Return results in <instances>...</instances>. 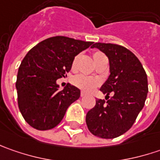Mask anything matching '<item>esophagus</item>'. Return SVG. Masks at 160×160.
Returning <instances> with one entry per match:
<instances>
[{"label":"esophagus","mask_w":160,"mask_h":160,"mask_svg":"<svg viewBox=\"0 0 160 160\" xmlns=\"http://www.w3.org/2000/svg\"><path fill=\"white\" fill-rule=\"evenodd\" d=\"M80 95H81V97H84V96H86L87 94L84 92H81V93H80Z\"/></svg>","instance_id":"obj_1"}]
</instances>
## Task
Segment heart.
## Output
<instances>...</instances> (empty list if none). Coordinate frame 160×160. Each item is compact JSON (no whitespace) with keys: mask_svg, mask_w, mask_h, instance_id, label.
Instances as JSON below:
<instances>
[{"mask_svg":"<svg viewBox=\"0 0 160 160\" xmlns=\"http://www.w3.org/2000/svg\"><path fill=\"white\" fill-rule=\"evenodd\" d=\"M103 57H106V56L102 52H96L93 53V59H94L95 63H97ZM77 58H78V56H76L75 58L73 59V63H72L73 68H75V66H76ZM71 82L75 86H77V88L83 90L84 92H92V90L95 89L96 87L99 86L102 83V81L99 77H91V76H87L84 74H79V75L75 76L72 78Z\"/></svg>","mask_w":160,"mask_h":160,"instance_id":"b5f03b06","label":"heart"}]
</instances>
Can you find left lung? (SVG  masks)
Segmentation results:
<instances>
[{"label":"left lung","instance_id":"1","mask_svg":"<svg viewBox=\"0 0 160 160\" xmlns=\"http://www.w3.org/2000/svg\"><path fill=\"white\" fill-rule=\"evenodd\" d=\"M92 48L107 55L110 75L101 88L107 94L106 101L96 100L86 114V125L95 136L116 138L132 127L144 106L149 91L147 75L138 58L124 46L96 42Z\"/></svg>","mask_w":160,"mask_h":160}]
</instances>
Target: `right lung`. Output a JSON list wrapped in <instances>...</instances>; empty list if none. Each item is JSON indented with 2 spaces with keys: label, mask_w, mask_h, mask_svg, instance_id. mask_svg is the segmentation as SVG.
Instances as JSON below:
<instances>
[{
  "label": "right lung",
  "mask_w": 160,
  "mask_h": 160,
  "mask_svg": "<svg viewBox=\"0 0 160 160\" xmlns=\"http://www.w3.org/2000/svg\"><path fill=\"white\" fill-rule=\"evenodd\" d=\"M93 42L53 36L42 41L23 58L16 88L24 119L37 130L52 129L63 119L68 108L80 97L69 83L59 90L56 81L71 69L73 59Z\"/></svg>",
  "instance_id": "add662e5"
}]
</instances>
